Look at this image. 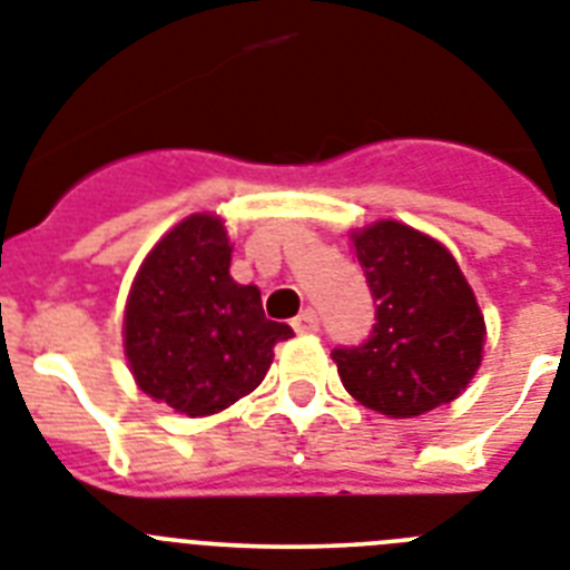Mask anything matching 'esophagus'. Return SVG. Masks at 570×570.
<instances>
[{
  "label": "esophagus",
  "mask_w": 570,
  "mask_h": 570,
  "mask_svg": "<svg viewBox=\"0 0 570 570\" xmlns=\"http://www.w3.org/2000/svg\"><path fill=\"white\" fill-rule=\"evenodd\" d=\"M293 331L295 333H316L318 331L316 309H304L301 316H295L293 318Z\"/></svg>",
  "instance_id": "esophagus-1"
}]
</instances>
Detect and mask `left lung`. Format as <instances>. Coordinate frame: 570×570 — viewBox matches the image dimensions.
<instances>
[{"label":"left lung","instance_id":"1","mask_svg":"<svg viewBox=\"0 0 570 570\" xmlns=\"http://www.w3.org/2000/svg\"><path fill=\"white\" fill-rule=\"evenodd\" d=\"M374 298L360 345L331 351L342 386L368 410L413 419L460 395L483 360V316L445 245L401 222L354 234Z\"/></svg>","mask_w":570,"mask_h":570}]
</instances>
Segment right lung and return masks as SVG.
Segmentation results:
<instances>
[{"label":"right lung","instance_id":"add662e5","mask_svg":"<svg viewBox=\"0 0 570 570\" xmlns=\"http://www.w3.org/2000/svg\"><path fill=\"white\" fill-rule=\"evenodd\" d=\"M222 222L196 213L146 257L125 309V357L155 401L198 419L261 386L272 348L293 336L263 313L261 289L230 277Z\"/></svg>","mask_w":570,"mask_h":570}]
</instances>
